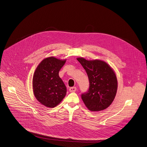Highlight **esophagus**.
<instances>
[{
    "mask_svg": "<svg viewBox=\"0 0 147 147\" xmlns=\"http://www.w3.org/2000/svg\"><path fill=\"white\" fill-rule=\"evenodd\" d=\"M77 90V87H70L69 88V91L70 92H75Z\"/></svg>",
    "mask_w": 147,
    "mask_h": 147,
    "instance_id": "obj_1",
    "label": "esophagus"
}]
</instances>
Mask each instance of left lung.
Listing matches in <instances>:
<instances>
[{
  "label": "left lung",
  "mask_w": 147,
  "mask_h": 147,
  "mask_svg": "<svg viewBox=\"0 0 147 147\" xmlns=\"http://www.w3.org/2000/svg\"><path fill=\"white\" fill-rule=\"evenodd\" d=\"M86 70L90 82L88 91L82 95V98L91 111H102L111 104L118 87L117 78L114 70L101 60H86L78 57Z\"/></svg>",
  "instance_id": "1"
}]
</instances>
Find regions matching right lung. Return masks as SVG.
Segmentation results:
<instances>
[{
    "label": "right lung",
    "instance_id": "add662e5",
    "mask_svg": "<svg viewBox=\"0 0 147 147\" xmlns=\"http://www.w3.org/2000/svg\"><path fill=\"white\" fill-rule=\"evenodd\" d=\"M66 59L55 57L44 59L38 64L33 74L32 86L37 100L48 108H54L65 96L67 88L59 76Z\"/></svg>",
    "mask_w": 147,
    "mask_h": 147
}]
</instances>
